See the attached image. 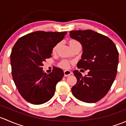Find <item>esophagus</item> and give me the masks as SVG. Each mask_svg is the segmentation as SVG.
Segmentation results:
<instances>
[{
  "label": "esophagus",
  "instance_id": "34e87169",
  "mask_svg": "<svg viewBox=\"0 0 126 126\" xmlns=\"http://www.w3.org/2000/svg\"><path fill=\"white\" fill-rule=\"evenodd\" d=\"M64 73V76L67 77V76H69L70 75L72 74V72L70 70H66L63 71Z\"/></svg>",
  "mask_w": 126,
  "mask_h": 126
}]
</instances>
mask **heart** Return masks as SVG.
I'll list each match as a JSON object with an SVG mask.
<instances>
[{
    "label": "heart",
    "instance_id": "1",
    "mask_svg": "<svg viewBox=\"0 0 126 126\" xmlns=\"http://www.w3.org/2000/svg\"><path fill=\"white\" fill-rule=\"evenodd\" d=\"M79 44V42H78L77 41H75V40H72V41H70V47L72 46V45H75V44ZM59 44H58L54 47L53 48V52H55V51H56L57 49H58V46H59ZM59 66H60V67H61L62 68H69V67H70V63L68 61L63 60L60 63H59Z\"/></svg>",
    "mask_w": 126,
    "mask_h": 126
}]
</instances>
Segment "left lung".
I'll list each match as a JSON object with an SVG mask.
<instances>
[{"label":"left lung","mask_w":126,"mask_h":126,"mask_svg":"<svg viewBox=\"0 0 126 126\" xmlns=\"http://www.w3.org/2000/svg\"><path fill=\"white\" fill-rule=\"evenodd\" d=\"M70 36L82 46L78 68L89 70L85 76L79 71H73L77 82L72 88V93L81 101L94 103L106 95L114 82L118 65V51L110 39L94 31H71Z\"/></svg>","instance_id":"obj_1"}]
</instances>
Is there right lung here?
Segmentation results:
<instances>
[{"label":"right lung","instance_id":"right-lung-1","mask_svg":"<svg viewBox=\"0 0 126 126\" xmlns=\"http://www.w3.org/2000/svg\"><path fill=\"white\" fill-rule=\"evenodd\" d=\"M67 32L37 31L17 40L10 55L11 73L20 94L27 101L38 105L48 101L54 95L57 83L63 72L54 67L47 74L43 62L51 56L53 48L62 41Z\"/></svg>","mask_w":126,"mask_h":126}]
</instances>
